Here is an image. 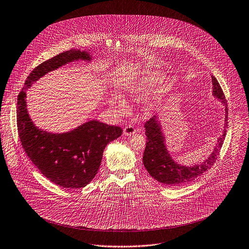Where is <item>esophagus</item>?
Here are the masks:
<instances>
[{
	"mask_svg": "<svg viewBox=\"0 0 249 249\" xmlns=\"http://www.w3.org/2000/svg\"><path fill=\"white\" fill-rule=\"evenodd\" d=\"M136 133V129L133 125H128L126 126L124 129H123V134L126 136V137H129V136H132Z\"/></svg>",
	"mask_w": 249,
	"mask_h": 249,
	"instance_id": "esophagus-1",
	"label": "esophagus"
}]
</instances>
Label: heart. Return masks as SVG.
<instances>
[{
	"instance_id": "heart-1",
	"label": "heart",
	"mask_w": 249,
	"mask_h": 249,
	"mask_svg": "<svg viewBox=\"0 0 249 249\" xmlns=\"http://www.w3.org/2000/svg\"><path fill=\"white\" fill-rule=\"evenodd\" d=\"M164 81V76L157 70H148L143 72L137 80L125 86V91L129 96H136L142 93V90H150L155 87L161 85ZM112 103L120 113H125L128 109L127 103L122 95L114 93L111 96Z\"/></svg>"
}]
</instances>
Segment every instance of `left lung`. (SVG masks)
<instances>
[{"label": "left lung", "mask_w": 249, "mask_h": 249, "mask_svg": "<svg viewBox=\"0 0 249 249\" xmlns=\"http://www.w3.org/2000/svg\"><path fill=\"white\" fill-rule=\"evenodd\" d=\"M212 83L213 96L220 101L224 106L225 118L222 134L217 138L213 152L203 161L193 165H185L174 160L170 152L167 149L165 143L166 138L159 115H154L144 124L145 134L147 137L146 147L142 158L144 167L155 180L165 186L180 187L195 181L205 171L211 168L218 156L226 136L228 109L223 91L213 76H212Z\"/></svg>", "instance_id": "1"}]
</instances>
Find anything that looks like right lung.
Here are the masks:
<instances>
[{
    "label": "right lung",
    "instance_id": "right-lung-1",
    "mask_svg": "<svg viewBox=\"0 0 249 249\" xmlns=\"http://www.w3.org/2000/svg\"><path fill=\"white\" fill-rule=\"evenodd\" d=\"M80 60L90 63V51L71 49L44 61L28 76L17 101L18 134L26 154L47 179L66 189H81L92 181L105 147L121 136L122 129L93 119L65 133L44 131L29 114L26 91L49 72Z\"/></svg>",
    "mask_w": 249,
    "mask_h": 249
}]
</instances>
